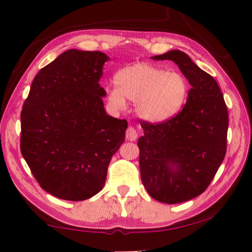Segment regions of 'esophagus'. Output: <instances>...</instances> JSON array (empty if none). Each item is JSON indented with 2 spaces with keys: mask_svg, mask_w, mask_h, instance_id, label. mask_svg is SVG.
I'll use <instances>...</instances> for the list:
<instances>
[{
  "mask_svg": "<svg viewBox=\"0 0 252 252\" xmlns=\"http://www.w3.org/2000/svg\"><path fill=\"white\" fill-rule=\"evenodd\" d=\"M126 140H129V141H135V140L138 139V132L135 131L134 127L129 126L126 129Z\"/></svg>",
  "mask_w": 252,
  "mask_h": 252,
  "instance_id": "1",
  "label": "esophagus"
}]
</instances>
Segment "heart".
Wrapping results in <instances>:
<instances>
[{
	"instance_id": "heart-1",
	"label": "heart",
	"mask_w": 252,
	"mask_h": 252,
	"mask_svg": "<svg viewBox=\"0 0 252 252\" xmlns=\"http://www.w3.org/2000/svg\"><path fill=\"white\" fill-rule=\"evenodd\" d=\"M114 83L106 90L110 104L122 109L126 99L134 101L139 118L152 125L176 118L189 95V83L182 74L144 62L122 67L114 75Z\"/></svg>"
}]
</instances>
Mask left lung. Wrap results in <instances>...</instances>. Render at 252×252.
<instances>
[{"label": "left lung", "instance_id": "8db88e82", "mask_svg": "<svg viewBox=\"0 0 252 252\" xmlns=\"http://www.w3.org/2000/svg\"><path fill=\"white\" fill-rule=\"evenodd\" d=\"M176 63L191 89L180 113L159 125L143 122L140 172L148 193L174 204L201 194L224 159L228 110L218 83L180 50L152 57Z\"/></svg>", "mask_w": 252, "mask_h": 252}]
</instances>
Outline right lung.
<instances>
[{"mask_svg":"<svg viewBox=\"0 0 252 252\" xmlns=\"http://www.w3.org/2000/svg\"><path fill=\"white\" fill-rule=\"evenodd\" d=\"M110 58L71 49L35 75L21 113V152L42 189L83 201L104 187L126 120L106 114L99 81Z\"/></svg>","mask_w":252,"mask_h":252,"instance_id":"obj_1","label":"right lung"}]
</instances>
